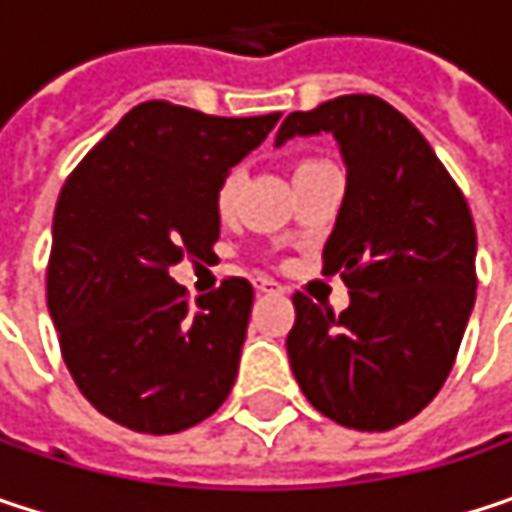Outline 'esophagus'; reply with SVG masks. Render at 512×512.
I'll return each mask as SVG.
<instances>
[{"label": "esophagus", "mask_w": 512, "mask_h": 512, "mask_svg": "<svg viewBox=\"0 0 512 512\" xmlns=\"http://www.w3.org/2000/svg\"><path fill=\"white\" fill-rule=\"evenodd\" d=\"M255 290H257V293H269V290H278V284H275L272 278H266V275H257Z\"/></svg>", "instance_id": "1"}]
</instances>
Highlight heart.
Listing matches in <instances>:
<instances>
[{
	"mask_svg": "<svg viewBox=\"0 0 512 512\" xmlns=\"http://www.w3.org/2000/svg\"><path fill=\"white\" fill-rule=\"evenodd\" d=\"M326 162H329V159L308 156V159H302V162L296 165V171H308V168H317V165H326ZM240 183H243L240 168H231V171H225V174H222V180H219V186H216V207H219L222 213H228V210L234 207L237 192H240Z\"/></svg>",
	"mask_w": 512,
	"mask_h": 512,
	"instance_id": "b5f03b06",
	"label": "heart"
}]
</instances>
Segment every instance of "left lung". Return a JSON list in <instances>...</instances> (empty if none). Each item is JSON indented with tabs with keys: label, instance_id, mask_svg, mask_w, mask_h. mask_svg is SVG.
Returning a JSON list of instances; mask_svg holds the SVG:
<instances>
[{
	"label": "left lung",
	"instance_id": "left-lung-1",
	"mask_svg": "<svg viewBox=\"0 0 512 512\" xmlns=\"http://www.w3.org/2000/svg\"><path fill=\"white\" fill-rule=\"evenodd\" d=\"M332 133L347 195L323 249V272L350 287L335 314L293 293L287 335L308 403L341 427L385 433L445 385L477 293L468 201L418 127L376 94H344L290 112L275 136Z\"/></svg>",
	"mask_w": 512,
	"mask_h": 512
}]
</instances>
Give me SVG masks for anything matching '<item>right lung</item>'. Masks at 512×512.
<instances>
[{
    "mask_svg": "<svg viewBox=\"0 0 512 512\" xmlns=\"http://www.w3.org/2000/svg\"><path fill=\"white\" fill-rule=\"evenodd\" d=\"M278 118H219L148 100L64 180L47 305L76 388L109 421L168 436L201 424L231 394L252 284L225 278L192 305L168 269L213 255L216 186Z\"/></svg>",
    "mask_w": 512,
    "mask_h": 512,
    "instance_id": "add662e5",
    "label": "right lung"
}]
</instances>
